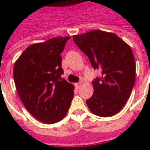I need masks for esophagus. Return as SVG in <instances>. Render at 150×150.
I'll return each instance as SVG.
<instances>
[{
  "label": "esophagus",
  "instance_id": "obj_1",
  "mask_svg": "<svg viewBox=\"0 0 150 150\" xmlns=\"http://www.w3.org/2000/svg\"><path fill=\"white\" fill-rule=\"evenodd\" d=\"M75 86L76 87V88H80V86H81V82H80V83H75Z\"/></svg>",
  "mask_w": 150,
  "mask_h": 150
}]
</instances>
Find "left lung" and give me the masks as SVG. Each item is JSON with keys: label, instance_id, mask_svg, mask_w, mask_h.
I'll list each match as a JSON object with an SVG mask.
<instances>
[{"label": "left lung", "instance_id": "left-lung-1", "mask_svg": "<svg viewBox=\"0 0 150 150\" xmlns=\"http://www.w3.org/2000/svg\"><path fill=\"white\" fill-rule=\"evenodd\" d=\"M102 76L92 81L94 92L87 100L89 109L102 117L114 116L125 106L135 83V59L130 46L116 34L92 30L73 36Z\"/></svg>", "mask_w": 150, "mask_h": 150}]
</instances>
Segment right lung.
Returning <instances> with one entry per match:
<instances>
[{"mask_svg": "<svg viewBox=\"0 0 150 150\" xmlns=\"http://www.w3.org/2000/svg\"><path fill=\"white\" fill-rule=\"evenodd\" d=\"M69 37L53 38L28 46L16 61L13 79L25 108L46 124L61 120L74 96L73 85L61 77V54Z\"/></svg>", "mask_w": 150, "mask_h": 150, "instance_id": "obj_1", "label": "right lung"}]
</instances>
